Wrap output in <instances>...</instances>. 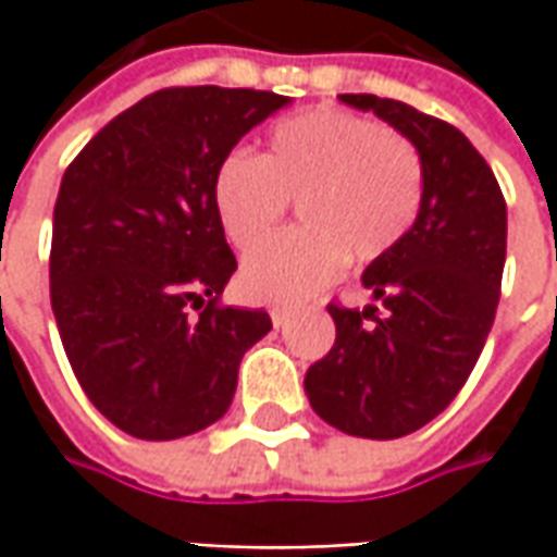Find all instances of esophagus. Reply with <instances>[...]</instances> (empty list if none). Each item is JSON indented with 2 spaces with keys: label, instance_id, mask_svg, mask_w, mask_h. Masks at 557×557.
<instances>
[{
  "label": "esophagus",
  "instance_id": "34e87169",
  "mask_svg": "<svg viewBox=\"0 0 557 557\" xmlns=\"http://www.w3.org/2000/svg\"><path fill=\"white\" fill-rule=\"evenodd\" d=\"M269 315H272V325H275V329H285L290 322V315L285 310H272Z\"/></svg>",
  "mask_w": 557,
  "mask_h": 557
}]
</instances>
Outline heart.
Wrapping results in <instances>:
<instances>
[{
    "label": "heart",
    "instance_id": "heart-1",
    "mask_svg": "<svg viewBox=\"0 0 557 557\" xmlns=\"http://www.w3.org/2000/svg\"><path fill=\"white\" fill-rule=\"evenodd\" d=\"M300 201L304 232L253 250L242 290L253 304L300 307L337 282L347 257L372 263L416 225L424 201V163L391 126L337 108L278 120L267 151L228 154L213 176V210L225 238L250 250Z\"/></svg>",
    "mask_w": 557,
    "mask_h": 557
}]
</instances>
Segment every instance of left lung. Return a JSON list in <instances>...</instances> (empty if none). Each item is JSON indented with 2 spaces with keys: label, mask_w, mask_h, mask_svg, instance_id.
<instances>
[{
  "label": "left lung",
  "mask_w": 557,
  "mask_h": 557,
  "mask_svg": "<svg viewBox=\"0 0 557 557\" xmlns=\"http://www.w3.org/2000/svg\"><path fill=\"white\" fill-rule=\"evenodd\" d=\"M412 141L424 201L409 235L372 260L362 285L381 304L329 307L334 347L310 366L304 391L315 416L369 440H396L437 418L481 356L499 307L505 198L493 170L456 126L412 104L341 96Z\"/></svg>",
  "instance_id": "8db88e82"
}]
</instances>
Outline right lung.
<instances>
[{"label": "right lung", "instance_id": "obj_1", "mask_svg": "<svg viewBox=\"0 0 557 557\" xmlns=\"http://www.w3.org/2000/svg\"><path fill=\"white\" fill-rule=\"evenodd\" d=\"M290 98L183 86L141 98L67 166L52 220V312L79 387L129 437L220 421L267 310L220 307L235 253L213 210L228 151Z\"/></svg>", "mask_w": 557, "mask_h": 557}]
</instances>
